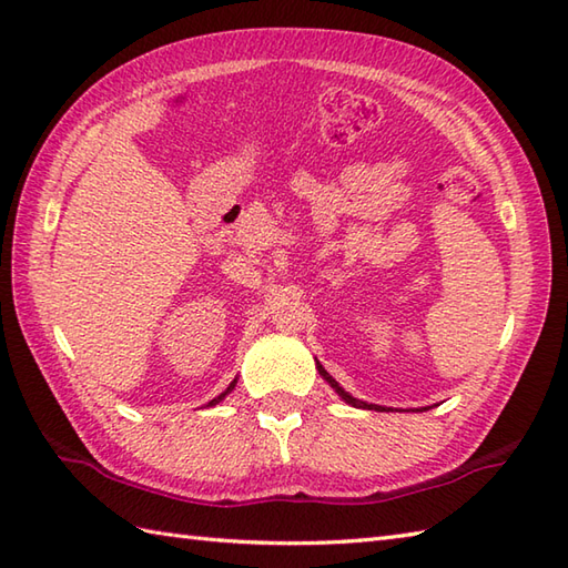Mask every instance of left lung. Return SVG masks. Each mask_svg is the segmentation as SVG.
<instances>
[{
	"label": "left lung",
	"mask_w": 568,
	"mask_h": 568,
	"mask_svg": "<svg viewBox=\"0 0 568 568\" xmlns=\"http://www.w3.org/2000/svg\"><path fill=\"white\" fill-rule=\"evenodd\" d=\"M316 369H318V374L323 376V379H325L327 384H331V386L337 390V396L343 398L345 403H349V406H355V408H367V410H386L384 406H374V403H364V400H359V398H355V396H349L347 390H345L343 386H339V384L333 379L331 374H327V372L323 369V364H321V362H316ZM425 410H427V408H425Z\"/></svg>",
	"instance_id": "obj_1"
}]
</instances>
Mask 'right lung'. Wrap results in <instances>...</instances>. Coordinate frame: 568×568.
<instances>
[{
	"mask_svg": "<svg viewBox=\"0 0 568 568\" xmlns=\"http://www.w3.org/2000/svg\"><path fill=\"white\" fill-rule=\"evenodd\" d=\"M233 388H235V382H233V384H231V386H229V388H225V390H223V394H221V396H216V398H213V400H211V403H209V406H216V403H221V400H223V398H225V396H229V394H231V390H233Z\"/></svg>",
	"mask_w": 568,
	"mask_h": 568,
	"instance_id": "add662e5",
	"label": "right lung"
}]
</instances>
